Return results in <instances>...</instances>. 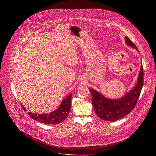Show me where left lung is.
I'll return each instance as SVG.
<instances>
[{
    "label": "left lung",
    "instance_id": "left-lung-1",
    "mask_svg": "<svg viewBox=\"0 0 156 156\" xmlns=\"http://www.w3.org/2000/svg\"><path fill=\"white\" fill-rule=\"evenodd\" d=\"M126 44L136 49L137 47L127 37H125ZM144 84V71L141 64L137 82L133 88L121 98L118 99L108 98L101 92L89 88L92 96V103L97 115L103 120L115 121L124 118L134 108L139 97Z\"/></svg>",
    "mask_w": 156,
    "mask_h": 156
}]
</instances>
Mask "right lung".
I'll return each instance as SVG.
<instances>
[{
  "label": "right lung",
  "mask_w": 156,
  "mask_h": 156,
  "mask_svg": "<svg viewBox=\"0 0 156 156\" xmlns=\"http://www.w3.org/2000/svg\"><path fill=\"white\" fill-rule=\"evenodd\" d=\"M72 94H69L61 102L59 106L58 109L54 111L51 112L49 113H43V114H37L32 112H28L27 114L29 116L37 121L40 122L44 123L46 124H59L63 121H64L67 118L71 109V98ZM24 111H26V108L21 105Z\"/></svg>",
  "instance_id": "obj_1"
}]
</instances>
